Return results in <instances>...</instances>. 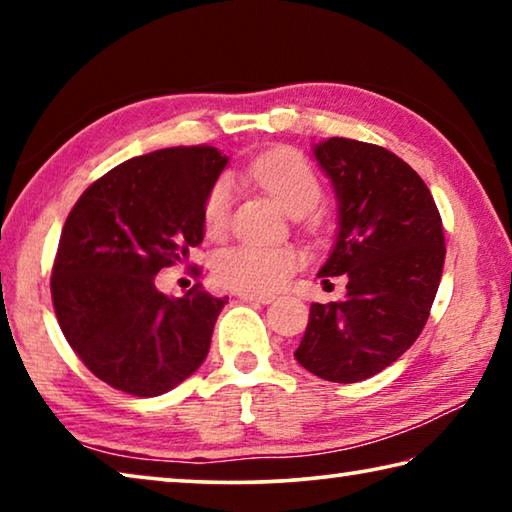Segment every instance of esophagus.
Returning <instances> with one entry per match:
<instances>
[{"mask_svg":"<svg viewBox=\"0 0 512 512\" xmlns=\"http://www.w3.org/2000/svg\"><path fill=\"white\" fill-rule=\"evenodd\" d=\"M239 300L244 302H259V305H271L273 296H255V293H239Z\"/></svg>","mask_w":512,"mask_h":512,"instance_id":"obj_1","label":"esophagus"}]
</instances>
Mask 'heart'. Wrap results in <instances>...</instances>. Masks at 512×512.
<instances>
[{
  "instance_id": "obj_1",
  "label": "heart",
  "mask_w": 512,
  "mask_h": 512,
  "mask_svg": "<svg viewBox=\"0 0 512 512\" xmlns=\"http://www.w3.org/2000/svg\"><path fill=\"white\" fill-rule=\"evenodd\" d=\"M248 176L293 216L314 212L323 198V180L307 158L293 149H275L248 164ZM232 183L219 178L203 203V228L210 239H221L230 225ZM311 216V214H309ZM300 264L296 250L280 246H232L214 259V280L225 289L268 296L287 284Z\"/></svg>"
}]
</instances>
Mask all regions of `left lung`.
Wrapping results in <instances>:
<instances>
[{
	"label": "left lung",
	"instance_id": "left-lung-1",
	"mask_svg": "<svg viewBox=\"0 0 512 512\" xmlns=\"http://www.w3.org/2000/svg\"><path fill=\"white\" fill-rule=\"evenodd\" d=\"M314 155L341 219L318 275H348V296L311 305L296 359L320 379L354 384L400 359L427 325L445 264L443 219L424 180L384 146L329 137Z\"/></svg>",
	"mask_w": 512,
	"mask_h": 512
}]
</instances>
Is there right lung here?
I'll return each instance as SVG.
<instances>
[{
    "instance_id": "1",
    "label": "right lung",
    "mask_w": 512,
    "mask_h": 512,
    "mask_svg": "<svg viewBox=\"0 0 512 512\" xmlns=\"http://www.w3.org/2000/svg\"><path fill=\"white\" fill-rule=\"evenodd\" d=\"M225 164L212 146L146 153L94 180L67 216L51 302L76 357L117 391L162 395L207 357L228 298L201 284L169 298L155 275L203 241V203Z\"/></svg>"
}]
</instances>
